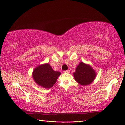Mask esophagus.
Masks as SVG:
<instances>
[{
  "mask_svg": "<svg viewBox=\"0 0 125 125\" xmlns=\"http://www.w3.org/2000/svg\"><path fill=\"white\" fill-rule=\"evenodd\" d=\"M63 72L65 73H68L69 72V70H65L63 71Z\"/></svg>",
  "mask_w": 125,
  "mask_h": 125,
  "instance_id": "esophagus-1",
  "label": "esophagus"
}]
</instances>
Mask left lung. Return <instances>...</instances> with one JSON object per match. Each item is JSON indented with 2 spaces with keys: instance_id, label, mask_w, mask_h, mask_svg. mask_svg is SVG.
I'll return each mask as SVG.
<instances>
[{
  "instance_id": "8db88e82",
  "label": "left lung",
  "mask_w": 125,
  "mask_h": 125,
  "mask_svg": "<svg viewBox=\"0 0 125 125\" xmlns=\"http://www.w3.org/2000/svg\"><path fill=\"white\" fill-rule=\"evenodd\" d=\"M75 80L81 85L90 84L94 79L96 74L94 70L88 65L80 62L73 73Z\"/></svg>"
}]
</instances>
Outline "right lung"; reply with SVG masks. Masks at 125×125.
Listing matches in <instances>:
<instances>
[{"label": "right lung", "instance_id": "add662e5", "mask_svg": "<svg viewBox=\"0 0 125 125\" xmlns=\"http://www.w3.org/2000/svg\"><path fill=\"white\" fill-rule=\"evenodd\" d=\"M60 74V72L53 70L50 65L46 64L35 68L32 76L38 85L45 88H50L55 83Z\"/></svg>", "mask_w": 125, "mask_h": 125}]
</instances>
